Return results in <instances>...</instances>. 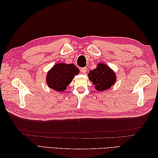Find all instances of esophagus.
<instances>
[{
    "instance_id": "34e87169",
    "label": "esophagus",
    "mask_w": 158,
    "mask_h": 158,
    "mask_svg": "<svg viewBox=\"0 0 158 158\" xmlns=\"http://www.w3.org/2000/svg\"><path fill=\"white\" fill-rule=\"evenodd\" d=\"M81 71L83 73H86V72H87V68L86 67H83V68H81Z\"/></svg>"
}]
</instances>
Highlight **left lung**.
Wrapping results in <instances>:
<instances>
[{
  "label": "left lung",
  "mask_w": 158,
  "mask_h": 158,
  "mask_svg": "<svg viewBox=\"0 0 158 158\" xmlns=\"http://www.w3.org/2000/svg\"><path fill=\"white\" fill-rule=\"evenodd\" d=\"M88 76L95 88L99 92L109 89L116 82L115 73L103 63H99L96 68L89 71Z\"/></svg>",
  "instance_id": "8db88e82"
}]
</instances>
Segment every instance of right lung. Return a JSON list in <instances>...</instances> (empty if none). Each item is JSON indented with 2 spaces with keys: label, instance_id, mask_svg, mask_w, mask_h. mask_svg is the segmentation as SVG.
Here are the masks:
<instances>
[{
  "label": "right lung",
  "instance_id": "obj_1",
  "mask_svg": "<svg viewBox=\"0 0 158 158\" xmlns=\"http://www.w3.org/2000/svg\"><path fill=\"white\" fill-rule=\"evenodd\" d=\"M80 73L74 64L58 63L52 66L47 74L46 81L48 86L57 92H63Z\"/></svg>",
  "mask_w": 158,
  "mask_h": 158
}]
</instances>
